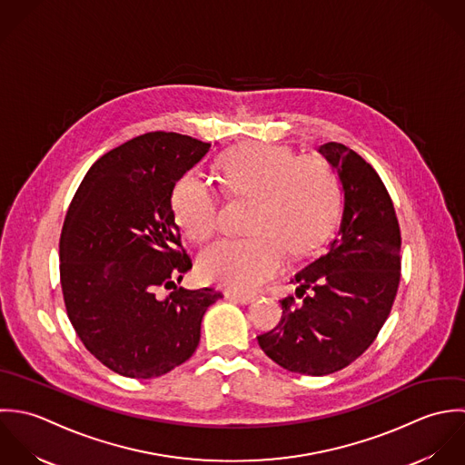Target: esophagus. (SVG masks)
Segmentation results:
<instances>
[{"label":"esophagus","mask_w":465,"mask_h":465,"mask_svg":"<svg viewBox=\"0 0 465 465\" xmlns=\"http://www.w3.org/2000/svg\"><path fill=\"white\" fill-rule=\"evenodd\" d=\"M226 298H230L233 302H239V303H252V302L257 300V296L242 294V292H226Z\"/></svg>","instance_id":"obj_1"}]
</instances>
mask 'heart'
Instances as JSON below:
<instances>
[{"mask_svg": "<svg viewBox=\"0 0 465 465\" xmlns=\"http://www.w3.org/2000/svg\"><path fill=\"white\" fill-rule=\"evenodd\" d=\"M221 185L253 197L246 239H223L203 252L199 268L208 282L252 292L275 279L285 250L298 257L331 230L340 206V180L322 158L298 156L283 145L242 143L219 160ZM176 223L188 239L208 241L221 223L219 195L199 173H186L171 195Z\"/></svg>", "mask_w": 465, "mask_h": 465, "instance_id": "b5f03b06", "label": "heart"}]
</instances>
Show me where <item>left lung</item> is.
<instances>
[{"instance_id": "obj_1", "label": "left lung", "mask_w": 465, "mask_h": 465, "mask_svg": "<svg viewBox=\"0 0 465 465\" xmlns=\"http://www.w3.org/2000/svg\"><path fill=\"white\" fill-rule=\"evenodd\" d=\"M318 151L345 192L340 232L323 255L294 275L302 302L282 298L279 325L257 336L268 358L305 375L356 361L384 325L401 280V228L379 174L343 143L329 142Z\"/></svg>"}]
</instances>
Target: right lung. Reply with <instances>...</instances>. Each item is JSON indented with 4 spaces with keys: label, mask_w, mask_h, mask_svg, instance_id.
<instances>
[{
    "label": "right lung",
    "mask_w": 465,
    "mask_h": 465,
    "mask_svg": "<svg viewBox=\"0 0 465 465\" xmlns=\"http://www.w3.org/2000/svg\"><path fill=\"white\" fill-rule=\"evenodd\" d=\"M208 151L178 133L136 136L94 162L66 212L59 272L68 318L94 358L124 377H160L185 363L203 314L223 298L178 285L192 261L171 195Z\"/></svg>",
    "instance_id": "1"
}]
</instances>
